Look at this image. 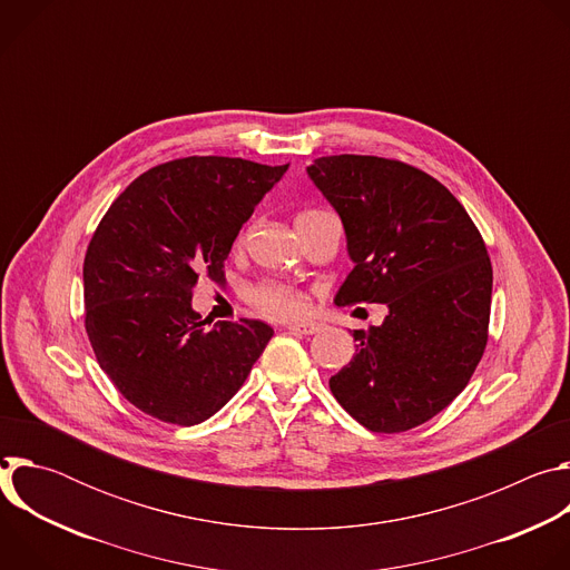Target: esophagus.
Returning <instances> with one entry per match:
<instances>
[{"mask_svg": "<svg viewBox=\"0 0 570 570\" xmlns=\"http://www.w3.org/2000/svg\"><path fill=\"white\" fill-rule=\"evenodd\" d=\"M286 330H288V332H297V334H306V336H311V334L322 332V330H324V324H322V322H291Z\"/></svg>", "mask_w": 570, "mask_h": 570, "instance_id": "34e87169", "label": "esophagus"}]
</instances>
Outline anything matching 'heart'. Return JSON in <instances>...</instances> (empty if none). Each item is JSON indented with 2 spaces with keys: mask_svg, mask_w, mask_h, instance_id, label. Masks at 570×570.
Masks as SVG:
<instances>
[{
  "mask_svg": "<svg viewBox=\"0 0 570 570\" xmlns=\"http://www.w3.org/2000/svg\"><path fill=\"white\" fill-rule=\"evenodd\" d=\"M304 214H308V212H304ZM248 297L262 313L273 315V317H295L304 311V299L297 291L282 286V284H273V282L255 286L248 293Z\"/></svg>",
  "mask_w": 570,
  "mask_h": 570,
  "instance_id": "b5f03b06",
  "label": "heart"
}]
</instances>
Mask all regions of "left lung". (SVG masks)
Returning a JSON list of instances; mask_svg holds the SVG:
<instances>
[{
  "instance_id": "obj_1",
  "label": "left lung",
  "mask_w": 570,
  "mask_h": 570,
  "mask_svg": "<svg viewBox=\"0 0 570 570\" xmlns=\"http://www.w3.org/2000/svg\"><path fill=\"white\" fill-rule=\"evenodd\" d=\"M306 174L341 216L354 264L334 302L387 306L379 327L352 334L356 354L330 387L374 433L415 429L466 387L484 352V240L444 185L403 161L332 155Z\"/></svg>"
}]
</instances>
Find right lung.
I'll list each match as a JSON object with an SVG mask.
<instances>
[{
    "mask_svg": "<svg viewBox=\"0 0 570 570\" xmlns=\"http://www.w3.org/2000/svg\"><path fill=\"white\" fill-rule=\"evenodd\" d=\"M288 165L185 157L159 165L110 205L83 264L86 330L101 370L155 420L194 426L246 383L273 338L262 320H207L198 275L223 279L232 243Z\"/></svg>",
    "mask_w": 570,
    "mask_h": 570,
    "instance_id": "obj_1",
    "label": "right lung"
}]
</instances>
